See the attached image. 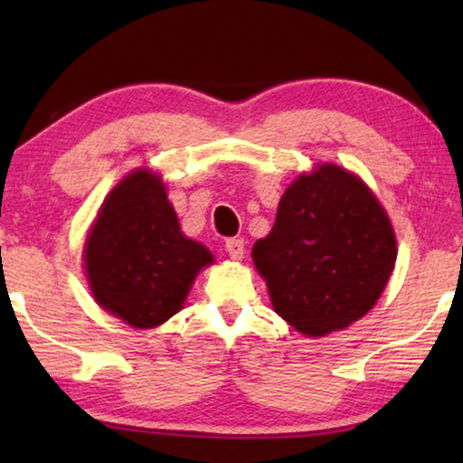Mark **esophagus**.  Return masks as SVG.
I'll list each match as a JSON object with an SVG mask.
<instances>
[{"mask_svg":"<svg viewBox=\"0 0 463 463\" xmlns=\"http://www.w3.org/2000/svg\"><path fill=\"white\" fill-rule=\"evenodd\" d=\"M226 253H229L231 260L241 261L242 255H245V241L242 239H229L226 241Z\"/></svg>","mask_w":463,"mask_h":463,"instance_id":"obj_1","label":"esophagus"}]
</instances>
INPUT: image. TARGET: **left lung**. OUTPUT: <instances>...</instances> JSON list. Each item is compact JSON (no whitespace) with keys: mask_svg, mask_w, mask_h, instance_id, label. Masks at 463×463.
I'll return each mask as SVG.
<instances>
[{"mask_svg":"<svg viewBox=\"0 0 463 463\" xmlns=\"http://www.w3.org/2000/svg\"><path fill=\"white\" fill-rule=\"evenodd\" d=\"M396 237L373 192L333 163L298 175L276 224L253 245L273 310L307 336L347 328L373 308L396 263Z\"/></svg>","mask_w":463,"mask_h":463,"instance_id":"left-lung-1","label":"left lung"}]
</instances>
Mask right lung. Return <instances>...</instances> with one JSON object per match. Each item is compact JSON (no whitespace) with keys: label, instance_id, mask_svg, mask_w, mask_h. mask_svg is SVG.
<instances>
[{"label":"right lung","instance_id":"obj_1","mask_svg":"<svg viewBox=\"0 0 463 463\" xmlns=\"http://www.w3.org/2000/svg\"><path fill=\"white\" fill-rule=\"evenodd\" d=\"M210 263L213 253L179 229L165 184L151 169L132 171L108 194L83 249L93 300L135 328L177 315Z\"/></svg>","mask_w":463,"mask_h":463}]
</instances>
